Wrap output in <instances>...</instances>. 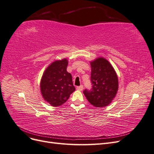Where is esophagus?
Here are the masks:
<instances>
[{"mask_svg": "<svg viewBox=\"0 0 154 154\" xmlns=\"http://www.w3.org/2000/svg\"><path fill=\"white\" fill-rule=\"evenodd\" d=\"M76 89H77L78 91H82L83 89V85H80V86H79V87H76Z\"/></svg>", "mask_w": 154, "mask_h": 154, "instance_id": "esophagus-1", "label": "esophagus"}]
</instances>
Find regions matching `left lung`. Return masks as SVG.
<instances>
[{
  "instance_id": "obj_1",
  "label": "left lung",
  "mask_w": 154,
  "mask_h": 154,
  "mask_svg": "<svg viewBox=\"0 0 154 154\" xmlns=\"http://www.w3.org/2000/svg\"><path fill=\"white\" fill-rule=\"evenodd\" d=\"M91 66V91H83L89 103L95 107H105L111 103L118 91V78L110 63L103 57L90 62Z\"/></svg>"
}]
</instances>
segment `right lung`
<instances>
[{
    "label": "right lung",
    "mask_w": 154,
    "mask_h": 154,
    "mask_svg": "<svg viewBox=\"0 0 154 154\" xmlns=\"http://www.w3.org/2000/svg\"><path fill=\"white\" fill-rule=\"evenodd\" d=\"M68 60H55L46 68L40 81V91L45 101L53 106L66 103L75 91L71 74L67 71Z\"/></svg>",
    "instance_id": "right-lung-1"
}]
</instances>
